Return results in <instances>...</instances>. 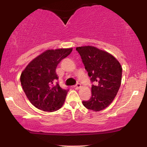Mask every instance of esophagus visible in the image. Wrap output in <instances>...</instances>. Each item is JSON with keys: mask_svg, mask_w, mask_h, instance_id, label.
I'll return each instance as SVG.
<instances>
[{"mask_svg": "<svg viewBox=\"0 0 147 147\" xmlns=\"http://www.w3.org/2000/svg\"><path fill=\"white\" fill-rule=\"evenodd\" d=\"M80 87H81V84H80L79 82H78V83L76 84L75 86H74V88L76 90H78L79 88H80Z\"/></svg>", "mask_w": 147, "mask_h": 147, "instance_id": "esophagus-1", "label": "esophagus"}]
</instances>
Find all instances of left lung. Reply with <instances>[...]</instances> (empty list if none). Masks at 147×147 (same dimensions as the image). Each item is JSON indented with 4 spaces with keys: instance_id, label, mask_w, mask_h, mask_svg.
<instances>
[{
    "instance_id": "obj_1",
    "label": "left lung",
    "mask_w": 147,
    "mask_h": 147,
    "mask_svg": "<svg viewBox=\"0 0 147 147\" xmlns=\"http://www.w3.org/2000/svg\"><path fill=\"white\" fill-rule=\"evenodd\" d=\"M85 69L90 78L92 96L83 101L89 110L98 112L113 101L119 90L122 80V67L113 55L93 46L76 47Z\"/></svg>"
}]
</instances>
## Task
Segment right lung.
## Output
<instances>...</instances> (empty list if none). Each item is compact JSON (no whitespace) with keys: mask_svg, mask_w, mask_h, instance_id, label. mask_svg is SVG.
<instances>
[{"mask_svg":"<svg viewBox=\"0 0 147 147\" xmlns=\"http://www.w3.org/2000/svg\"><path fill=\"white\" fill-rule=\"evenodd\" d=\"M72 48L47 50L28 64L21 75V83L27 97L38 109L53 112L63 106L68 89L58 82L56 67L71 53Z\"/></svg>","mask_w":147,"mask_h":147,"instance_id":"add662e5","label":"right lung"}]
</instances>
